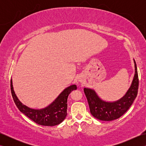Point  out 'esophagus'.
<instances>
[{
    "label": "esophagus",
    "instance_id": "34e87169",
    "mask_svg": "<svg viewBox=\"0 0 146 146\" xmlns=\"http://www.w3.org/2000/svg\"><path fill=\"white\" fill-rule=\"evenodd\" d=\"M78 79H79V82H80L81 83H82L83 81H84V79H83L82 76L80 77Z\"/></svg>",
    "mask_w": 146,
    "mask_h": 146
}]
</instances>
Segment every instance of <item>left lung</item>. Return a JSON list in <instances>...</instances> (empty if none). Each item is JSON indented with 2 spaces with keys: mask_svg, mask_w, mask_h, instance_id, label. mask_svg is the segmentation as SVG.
Returning <instances> with one entry per match:
<instances>
[{
  "mask_svg": "<svg viewBox=\"0 0 146 146\" xmlns=\"http://www.w3.org/2000/svg\"><path fill=\"white\" fill-rule=\"evenodd\" d=\"M134 61L135 74L131 87L125 95L119 100L105 102L98 97L94 90L85 88L84 92L88 102L90 113L96 119L103 121H111L119 119L124 114L137 97L139 78L137 66Z\"/></svg>",
  "mask_w": 146,
  "mask_h": 146,
  "instance_id": "8db88e82",
  "label": "left lung"
}]
</instances>
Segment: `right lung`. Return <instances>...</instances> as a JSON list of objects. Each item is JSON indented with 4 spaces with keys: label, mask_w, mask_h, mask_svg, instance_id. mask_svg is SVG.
Instances as JSON below:
<instances>
[{
    "label": "right lung",
    "mask_w": 146,
    "mask_h": 146,
    "mask_svg": "<svg viewBox=\"0 0 146 146\" xmlns=\"http://www.w3.org/2000/svg\"><path fill=\"white\" fill-rule=\"evenodd\" d=\"M76 88V85L68 86L48 107L42 109H34L24 105L19 100L14 91L12 80H11L12 96L18 109L36 123L44 126H54L63 122L67 115L68 95L71 91Z\"/></svg>",
    "instance_id": "obj_1"
}]
</instances>
